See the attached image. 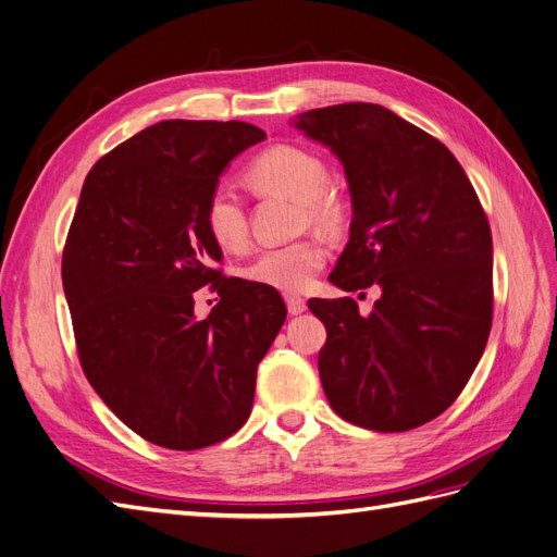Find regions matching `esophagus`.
Returning <instances> with one entry per match:
<instances>
[{"label": "esophagus", "instance_id": "34e87169", "mask_svg": "<svg viewBox=\"0 0 557 557\" xmlns=\"http://www.w3.org/2000/svg\"><path fill=\"white\" fill-rule=\"evenodd\" d=\"M285 305H288V313L297 315V313H305L307 311V299L299 297V295H285Z\"/></svg>", "mask_w": 557, "mask_h": 557}]
</instances>
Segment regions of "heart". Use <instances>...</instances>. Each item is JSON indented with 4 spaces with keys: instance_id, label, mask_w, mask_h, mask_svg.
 Returning <instances> with one entry per match:
<instances>
[{
    "instance_id": "heart-1",
    "label": "heart",
    "mask_w": 557,
    "mask_h": 557,
    "mask_svg": "<svg viewBox=\"0 0 557 557\" xmlns=\"http://www.w3.org/2000/svg\"><path fill=\"white\" fill-rule=\"evenodd\" d=\"M246 181L262 195H283L299 201L305 223L318 230H334L342 223V201L330 190L325 160L307 148L278 144L262 150L246 166ZM205 227L223 250L239 252L248 244V218L239 195L227 185L211 190L205 207ZM327 262V246L320 239H305L267 248L246 267L252 283L283 293H299L311 285Z\"/></svg>"
}]
</instances>
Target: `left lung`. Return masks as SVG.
Masks as SVG:
<instances>
[{
    "instance_id": "obj_1",
    "label": "left lung",
    "mask_w": 557,
    "mask_h": 557,
    "mask_svg": "<svg viewBox=\"0 0 557 557\" xmlns=\"http://www.w3.org/2000/svg\"><path fill=\"white\" fill-rule=\"evenodd\" d=\"M295 127L342 160L350 239L330 281L364 297L311 299L327 342L318 372L330 407L374 432L430 423L458 399L493 325V237L476 190L432 134L379 104L313 109Z\"/></svg>"
}]
</instances>
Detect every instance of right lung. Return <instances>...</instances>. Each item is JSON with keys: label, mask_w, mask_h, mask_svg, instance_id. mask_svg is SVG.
Returning <instances> with one entry per match:
<instances>
[{"label": "right lung", "mask_w": 557, "mask_h": 557, "mask_svg": "<svg viewBox=\"0 0 557 557\" xmlns=\"http://www.w3.org/2000/svg\"><path fill=\"white\" fill-rule=\"evenodd\" d=\"M264 137L239 121H162L83 183L62 252L78 360L107 407L162 448H205L246 423L285 320L274 288L213 269L223 252L205 227L218 176ZM205 284L222 301L199 321Z\"/></svg>", "instance_id": "obj_1"}]
</instances>
